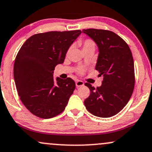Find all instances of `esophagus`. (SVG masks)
Here are the masks:
<instances>
[{"instance_id":"34e87169","label":"esophagus","mask_w":152,"mask_h":152,"mask_svg":"<svg viewBox=\"0 0 152 152\" xmlns=\"http://www.w3.org/2000/svg\"><path fill=\"white\" fill-rule=\"evenodd\" d=\"M75 84H76V87H83V86H84V85H85L84 82L82 81V80H77Z\"/></svg>"}]
</instances>
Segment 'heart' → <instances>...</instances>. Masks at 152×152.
Wrapping results in <instances>:
<instances>
[{"instance_id":"obj_1","label":"heart","mask_w":152,"mask_h":152,"mask_svg":"<svg viewBox=\"0 0 152 152\" xmlns=\"http://www.w3.org/2000/svg\"><path fill=\"white\" fill-rule=\"evenodd\" d=\"M80 44H81L82 47H83V50H94L96 48L95 42H94V41L93 40H92V39L90 38L85 39V40L80 42ZM71 50H72V48H69L68 50H67V54H69V53H70ZM83 69L81 68H80L77 71V72L79 73V74H83Z\"/></svg>"}]
</instances>
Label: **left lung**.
Masks as SVG:
<instances>
[{"mask_svg": "<svg viewBox=\"0 0 152 152\" xmlns=\"http://www.w3.org/2000/svg\"><path fill=\"white\" fill-rule=\"evenodd\" d=\"M97 45L99 56L95 69L103 80L100 87L90 83V94L84 101L91 114L99 117H110L125 107L132 94L135 84L134 65L131 50L120 36L107 30H83Z\"/></svg>", "mask_w": 152, "mask_h": 152, "instance_id": "8db88e82", "label": "left lung"}]
</instances>
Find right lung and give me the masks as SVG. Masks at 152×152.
Here are the masks:
<instances>
[{
    "mask_svg": "<svg viewBox=\"0 0 152 152\" xmlns=\"http://www.w3.org/2000/svg\"><path fill=\"white\" fill-rule=\"evenodd\" d=\"M81 30L37 33L27 40L14 62L18 94L25 107L42 119L53 118L65 110L75 89L70 77L53 80L55 66L63 63L69 46Z\"/></svg>",
    "mask_w": 152,
    "mask_h": 152,
    "instance_id": "right-lung-1",
    "label": "right lung"
}]
</instances>
